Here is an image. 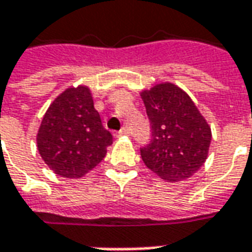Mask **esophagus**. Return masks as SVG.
Listing matches in <instances>:
<instances>
[{
    "mask_svg": "<svg viewBox=\"0 0 252 252\" xmlns=\"http://www.w3.org/2000/svg\"><path fill=\"white\" fill-rule=\"evenodd\" d=\"M126 135H129V129L124 126V128H121L119 132H117V136H126Z\"/></svg>",
    "mask_w": 252,
    "mask_h": 252,
    "instance_id": "obj_1",
    "label": "esophagus"
}]
</instances>
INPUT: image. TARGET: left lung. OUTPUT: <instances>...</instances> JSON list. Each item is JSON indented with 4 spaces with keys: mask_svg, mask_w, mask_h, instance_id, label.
<instances>
[{
    "mask_svg": "<svg viewBox=\"0 0 252 252\" xmlns=\"http://www.w3.org/2000/svg\"><path fill=\"white\" fill-rule=\"evenodd\" d=\"M140 96L152 128V139L140 148L143 162L167 182L190 178L208 156L211 128L174 84H158Z\"/></svg>",
    "mask_w": 252,
    "mask_h": 252,
    "instance_id": "8db88e82",
    "label": "left lung"
}]
</instances>
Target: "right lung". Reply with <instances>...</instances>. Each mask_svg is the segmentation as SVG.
<instances>
[{
    "label": "right lung",
    "instance_id": "add662e5",
    "mask_svg": "<svg viewBox=\"0 0 252 252\" xmlns=\"http://www.w3.org/2000/svg\"><path fill=\"white\" fill-rule=\"evenodd\" d=\"M112 143L87 87L68 88L56 97L37 135L42 160L64 178H80L95 168Z\"/></svg>",
    "mask_w": 252,
    "mask_h": 252
}]
</instances>
